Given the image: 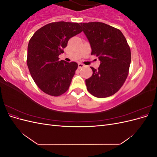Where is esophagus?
Listing matches in <instances>:
<instances>
[{"label": "esophagus", "mask_w": 157, "mask_h": 157, "mask_svg": "<svg viewBox=\"0 0 157 157\" xmlns=\"http://www.w3.org/2000/svg\"><path fill=\"white\" fill-rule=\"evenodd\" d=\"M84 67V65L82 63H78V67L79 69L82 68V67Z\"/></svg>", "instance_id": "obj_1"}]
</instances>
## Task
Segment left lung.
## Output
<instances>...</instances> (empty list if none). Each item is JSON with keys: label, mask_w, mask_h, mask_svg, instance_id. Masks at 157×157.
<instances>
[{"label": "left lung", "mask_w": 157, "mask_h": 157, "mask_svg": "<svg viewBox=\"0 0 157 157\" xmlns=\"http://www.w3.org/2000/svg\"><path fill=\"white\" fill-rule=\"evenodd\" d=\"M92 49L100 61L98 69L85 82L94 96H111L122 87L128 77L131 52L126 38L116 28L101 22L80 23Z\"/></svg>", "instance_id": "left-lung-1"}]
</instances>
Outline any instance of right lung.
Instances as JSON below:
<instances>
[{"instance_id": "1", "label": "right lung", "mask_w": 157, "mask_h": 157, "mask_svg": "<svg viewBox=\"0 0 157 157\" xmlns=\"http://www.w3.org/2000/svg\"><path fill=\"white\" fill-rule=\"evenodd\" d=\"M78 23L53 22L37 30L29 42L27 63L31 77L42 91L59 96L69 89L78 64L58 56L71 37L82 30Z\"/></svg>"}]
</instances>
